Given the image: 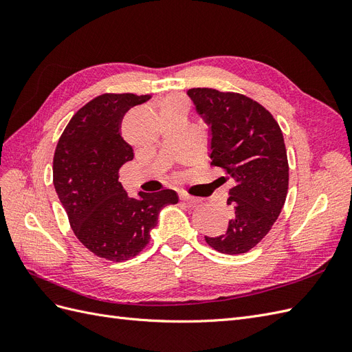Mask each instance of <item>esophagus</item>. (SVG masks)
I'll return each mask as SVG.
<instances>
[{
	"label": "esophagus",
	"instance_id": "34e87169",
	"mask_svg": "<svg viewBox=\"0 0 352 352\" xmlns=\"http://www.w3.org/2000/svg\"><path fill=\"white\" fill-rule=\"evenodd\" d=\"M180 199L185 201V202H188V204H190V206H197L198 202H199V198L192 197V195H189V194H185V192L180 194Z\"/></svg>",
	"mask_w": 352,
	"mask_h": 352
}]
</instances>
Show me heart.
Listing matches in <instances>:
<instances>
[{
    "mask_svg": "<svg viewBox=\"0 0 352 352\" xmlns=\"http://www.w3.org/2000/svg\"><path fill=\"white\" fill-rule=\"evenodd\" d=\"M177 101H185L184 97H179V95H172V97H167L163 104H172V102H177Z\"/></svg>",
    "mask_w": 352,
    "mask_h": 352,
    "instance_id": "obj_1",
    "label": "heart"
}]
</instances>
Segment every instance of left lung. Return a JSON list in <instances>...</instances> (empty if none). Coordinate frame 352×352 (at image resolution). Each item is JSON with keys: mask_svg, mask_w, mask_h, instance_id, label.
Instances as JSON below:
<instances>
[{"mask_svg": "<svg viewBox=\"0 0 352 352\" xmlns=\"http://www.w3.org/2000/svg\"><path fill=\"white\" fill-rule=\"evenodd\" d=\"M188 95L211 129V166L233 184L228 230L206 242L223 254L248 252L270 232L285 204L289 166L283 133L269 110L242 94L192 88Z\"/></svg>", "mask_w": 352, "mask_h": 352, "instance_id": "8db88e82", "label": "left lung"}]
</instances>
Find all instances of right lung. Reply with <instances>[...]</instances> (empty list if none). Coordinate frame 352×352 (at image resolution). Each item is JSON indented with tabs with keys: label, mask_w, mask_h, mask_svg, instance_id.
I'll return each mask as SVG.
<instances>
[{
	"label": "right lung",
	"mask_w": 352,
	"mask_h": 352,
	"mask_svg": "<svg viewBox=\"0 0 352 352\" xmlns=\"http://www.w3.org/2000/svg\"><path fill=\"white\" fill-rule=\"evenodd\" d=\"M151 95L102 94L85 104L61 133L52 162V182L76 238L91 252L126 261L150 242L158 212L177 204L172 189L127 197L120 167L133 158L122 138V120Z\"/></svg>",
	"instance_id": "add662e5"
}]
</instances>
